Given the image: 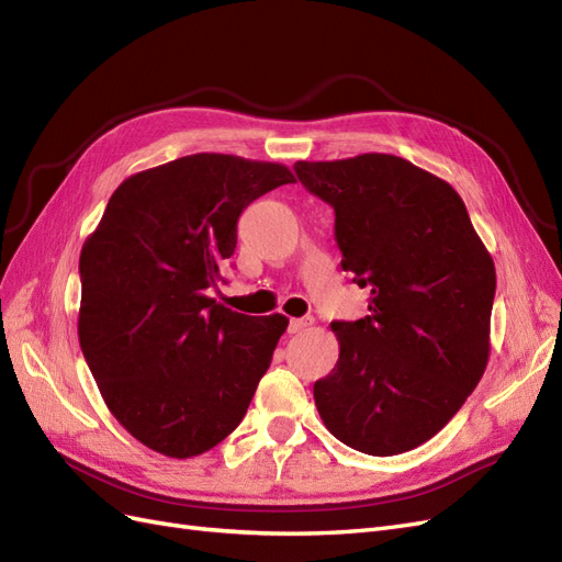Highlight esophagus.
I'll use <instances>...</instances> for the list:
<instances>
[{
    "label": "esophagus",
    "instance_id": "1",
    "mask_svg": "<svg viewBox=\"0 0 562 562\" xmlns=\"http://www.w3.org/2000/svg\"><path fill=\"white\" fill-rule=\"evenodd\" d=\"M312 326V318H291V323H288V333H302L304 328Z\"/></svg>",
    "mask_w": 562,
    "mask_h": 562
}]
</instances>
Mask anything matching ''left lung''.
<instances>
[{
  "instance_id": "8db88e82",
  "label": "left lung",
  "mask_w": 562,
  "mask_h": 562,
  "mask_svg": "<svg viewBox=\"0 0 562 562\" xmlns=\"http://www.w3.org/2000/svg\"><path fill=\"white\" fill-rule=\"evenodd\" d=\"M307 192L335 211L368 316L333 321L339 359L314 384L328 431L389 457L436 436L481 382L490 356L495 262L452 187L394 155L297 161Z\"/></svg>"
}]
</instances>
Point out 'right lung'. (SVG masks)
<instances>
[{"label":"right lung","mask_w":562,"mask_h":562,"mask_svg":"<svg viewBox=\"0 0 562 562\" xmlns=\"http://www.w3.org/2000/svg\"><path fill=\"white\" fill-rule=\"evenodd\" d=\"M295 182L281 164L190 155L116 187L81 248L79 345L110 413L143 446L187 459L244 419L288 328L209 291L248 203Z\"/></svg>","instance_id":"right-lung-1"}]
</instances>
